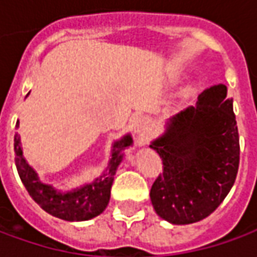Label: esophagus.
I'll return each instance as SVG.
<instances>
[{
    "mask_svg": "<svg viewBox=\"0 0 257 257\" xmlns=\"http://www.w3.org/2000/svg\"><path fill=\"white\" fill-rule=\"evenodd\" d=\"M134 130L136 132H144L146 130V120L144 118H140L139 121L136 123V125H134Z\"/></svg>",
    "mask_w": 257,
    "mask_h": 257,
    "instance_id": "esophagus-1",
    "label": "esophagus"
}]
</instances>
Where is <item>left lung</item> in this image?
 Wrapping results in <instances>:
<instances>
[{
  "instance_id": "1",
  "label": "left lung",
  "mask_w": 257,
  "mask_h": 257,
  "mask_svg": "<svg viewBox=\"0 0 257 257\" xmlns=\"http://www.w3.org/2000/svg\"><path fill=\"white\" fill-rule=\"evenodd\" d=\"M162 159L151 187L161 218L185 225L217 210L235 183L239 168V134L225 85L200 95L196 107L180 111L150 146Z\"/></svg>"
}]
</instances>
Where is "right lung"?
<instances>
[{"label":"right lung","mask_w":257,"mask_h":257,"mask_svg":"<svg viewBox=\"0 0 257 257\" xmlns=\"http://www.w3.org/2000/svg\"><path fill=\"white\" fill-rule=\"evenodd\" d=\"M18 125V123H17ZM133 140L130 136L114 143L111 161L109 169L91 185H86L71 193H57L50 186L40 183L36 173L26 164L22 155L19 137L15 134L14 139V151H15V165H17L19 178L26 187L31 197L39 206L51 215L65 221H85L91 220L102 213L110 200V189L113 178L118 164L123 158V151L132 146Z\"/></svg>","instance_id":"right-lung-1"}]
</instances>
